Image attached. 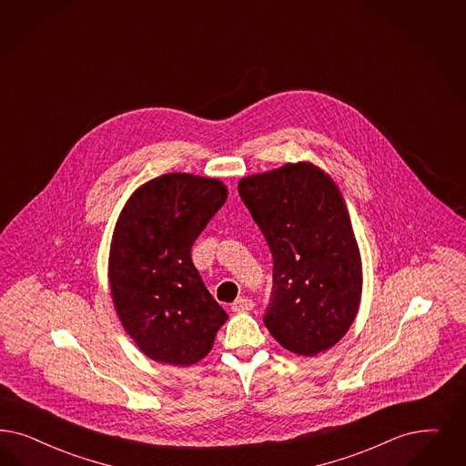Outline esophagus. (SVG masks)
<instances>
[{"instance_id":"obj_1","label":"esophagus","mask_w":466,"mask_h":466,"mask_svg":"<svg viewBox=\"0 0 466 466\" xmlns=\"http://www.w3.org/2000/svg\"><path fill=\"white\" fill-rule=\"evenodd\" d=\"M253 306H255V303H253L251 299H248V298H239L238 301H234V303H232V311H234V313H246V311H251V309H253Z\"/></svg>"}]
</instances>
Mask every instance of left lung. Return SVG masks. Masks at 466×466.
<instances>
[{"instance_id": "obj_1", "label": "left lung", "mask_w": 466, "mask_h": 466, "mask_svg": "<svg viewBox=\"0 0 466 466\" xmlns=\"http://www.w3.org/2000/svg\"><path fill=\"white\" fill-rule=\"evenodd\" d=\"M244 205L273 257L265 325L288 351L317 356L344 338L361 303L363 265L346 199L311 161L242 177Z\"/></svg>"}]
</instances>
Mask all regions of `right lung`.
I'll list each match as a JSON object with an SVG mask.
<instances>
[{
	"label": "right lung",
	"instance_id": "add662e5",
	"mask_svg": "<svg viewBox=\"0 0 466 466\" xmlns=\"http://www.w3.org/2000/svg\"><path fill=\"white\" fill-rule=\"evenodd\" d=\"M227 196L215 177L163 174L130 194L116 218L108 257L113 306L139 351L163 365L201 361L228 319L191 259L193 242Z\"/></svg>",
	"mask_w": 466,
	"mask_h": 466
}]
</instances>
